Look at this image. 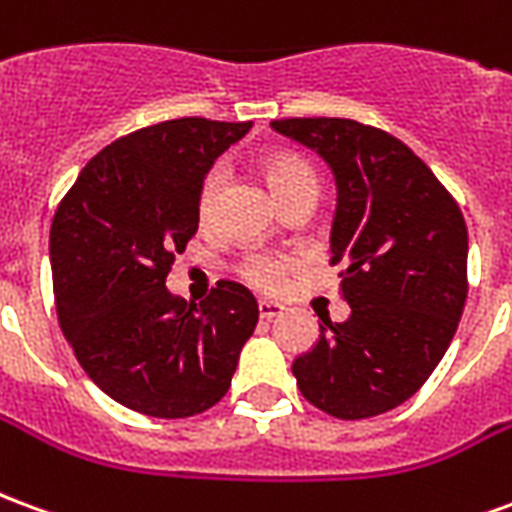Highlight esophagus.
Returning <instances> with one entry per match:
<instances>
[{"mask_svg": "<svg viewBox=\"0 0 512 512\" xmlns=\"http://www.w3.org/2000/svg\"><path fill=\"white\" fill-rule=\"evenodd\" d=\"M257 312H260V318H263V321H277L279 315L285 312V307H282L279 301L260 299L257 301Z\"/></svg>", "mask_w": 512, "mask_h": 512, "instance_id": "1", "label": "esophagus"}]
</instances>
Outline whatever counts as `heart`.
<instances>
[{
  "instance_id": "1",
  "label": "heart",
  "mask_w": 512,
  "mask_h": 512,
  "mask_svg": "<svg viewBox=\"0 0 512 512\" xmlns=\"http://www.w3.org/2000/svg\"><path fill=\"white\" fill-rule=\"evenodd\" d=\"M266 180L268 186L274 189V194L285 197L288 191L301 189V186H315V172L312 167L299 158L296 153H271L266 158ZM222 189V169L213 167L205 178H202L200 186V200H197V208H200V219L205 222L213 211V202H216V194ZM288 260H277V257H249L244 266H241V277L255 285L260 290H277L282 282H285V274H288Z\"/></svg>"
}]
</instances>
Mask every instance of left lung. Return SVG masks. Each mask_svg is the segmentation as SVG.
I'll list each match as a JSON object with an SVG mask.
<instances>
[{
	"label": "left lung",
	"mask_w": 512,
	"mask_h": 512,
	"mask_svg": "<svg viewBox=\"0 0 512 512\" xmlns=\"http://www.w3.org/2000/svg\"><path fill=\"white\" fill-rule=\"evenodd\" d=\"M271 128L310 147L337 183L332 266L348 321L323 318L293 376L312 406L365 419L406 403L436 370L466 304V222L428 164L381 128L290 117Z\"/></svg>",
	"instance_id": "1"
}]
</instances>
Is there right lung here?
<instances>
[{
	"label": "right lung",
	"mask_w": 512,
	"mask_h": 512,
	"mask_svg": "<svg viewBox=\"0 0 512 512\" xmlns=\"http://www.w3.org/2000/svg\"><path fill=\"white\" fill-rule=\"evenodd\" d=\"M252 123L180 117L104 147L51 224V277L65 340L84 373L120 406L183 419L230 389L257 326L255 296L216 282L186 304L167 290L175 252L200 224V186Z\"/></svg>",
	"instance_id": "obj_1"
}]
</instances>
